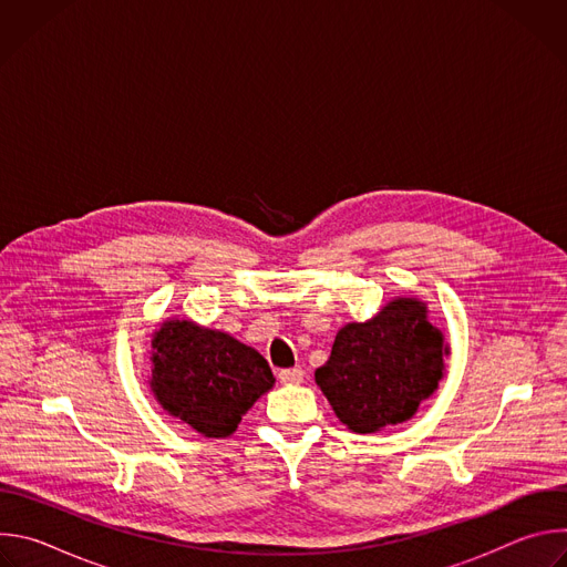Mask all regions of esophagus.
<instances>
[{"instance_id": "34e87169", "label": "esophagus", "mask_w": 567, "mask_h": 567, "mask_svg": "<svg viewBox=\"0 0 567 567\" xmlns=\"http://www.w3.org/2000/svg\"><path fill=\"white\" fill-rule=\"evenodd\" d=\"M302 377H305V372H302L300 368H285V370H280V372H278L280 383H287V385H291V383H300V381H302Z\"/></svg>"}]
</instances>
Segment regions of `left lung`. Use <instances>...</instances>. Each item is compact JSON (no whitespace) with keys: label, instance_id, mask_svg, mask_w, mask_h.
Masks as SVG:
<instances>
[{"label":"left lung","instance_id":"8db88e82","mask_svg":"<svg viewBox=\"0 0 567 567\" xmlns=\"http://www.w3.org/2000/svg\"><path fill=\"white\" fill-rule=\"evenodd\" d=\"M444 337L424 302L396 298L368 322H350L332 346L316 383L337 417L354 433H377L411 420L444 372Z\"/></svg>","mask_w":567,"mask_h":567}]
</instances>
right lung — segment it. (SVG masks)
Wrapping results in <instances>:
<instances>
[{
	"mask_svg": "<svg viewBox=\"0 0 567 567\" xmlns=\"http://www.w3.org/2000/svg\"><path fill=\"white\" fill-rule=\"evenodd\" d=\"M152 390L171 415L206 437L230 435L274 385L267 359L233 337L171 320L152 341Z\"/></svg>",
	"mask_w": 567,
	"mask_h": 567,
	"instance_id": "1",
	"label": "right lung"
}]
</instances>
